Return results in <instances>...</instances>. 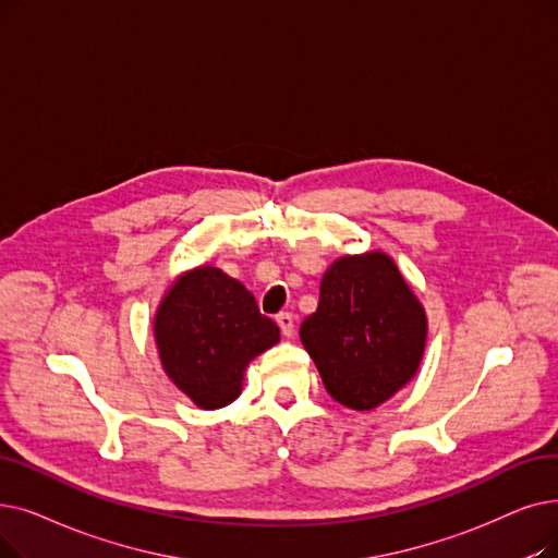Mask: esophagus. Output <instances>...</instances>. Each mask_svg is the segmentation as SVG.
Segmentation results:
<instances>
[{
  "instance_id": "esophagus-1",
  "label": "esophagus",
  "mask_w": 558,
  "mask_h": 558,
  "mask_svg": "<svg viewBox=\"0 0 558 558\" xmlns=\"http://www.w3.org/2000/svg\"><path fill=\"white\" fill-rule=\"evenodd\" d=\"M276 324L280 326L284 337H292L294 335V314L292 312H280L276 314Z\"/></svg>"
}]
</instances>
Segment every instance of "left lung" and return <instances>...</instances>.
<instances>
[{"mask_svg": "<svg viewBox=\"0 0 558 558\" xmlns=\"http://www.w3.org/2000/svg\"><path fill=\"white\" fill-rule=\"evenodd\" d=\"M426 314L385 253L337 259L322 278L317 312L301 324V342L328 395L372 410L415 376Z\"/></svg>", "mask_w": 558, "mask_h": 558, "instance_id": "obj_1", "label": "left lung"}]
</instances>
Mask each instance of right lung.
I'll use <instances>...</instances> for the list:
<instances>
[{
	"mask_svg": "<svg viewBox=\"0 0 558 558\" xmlns=\"http://www.w3.org/2000/svg\"><path fill=\"white\" fill-rule=\"evenodd\" d=\"M155 337L168 378L193 403L214 410L239 397L246 365L278 342L280 330L244 284L201 266L163 296Z\"/></svg>",
	"mask_w": 558,
	"mask_h": 558,
	"instance_id": "right-lung-1",
	"label": "right lung"
}]
</instances>
